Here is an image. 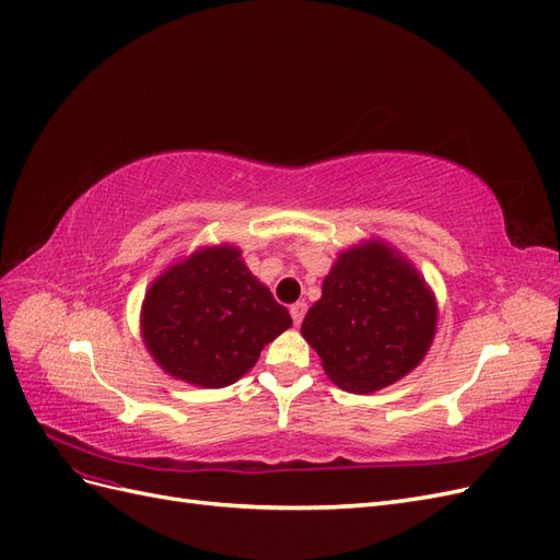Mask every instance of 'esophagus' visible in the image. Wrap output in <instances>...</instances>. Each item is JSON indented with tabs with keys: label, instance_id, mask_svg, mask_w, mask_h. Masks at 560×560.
Instances as JSON below:
<instances>
[{
	"label": "esophagus",
	"instance_id": "1",
	"mask_svg": "<svg viewBox=\"0 0 560 560\" xmlns=\"http://www.w3.org/2000/svg\"><path fill=\"white\" fill-rule=\"evenodd\" d=\"M290 313H292V319H294V325L299 327V325H301V322H303V315H306V303H303V301L294 303V306L290 308Z\"/></svg>",
	"mask_w": 560,
	"mask_h": 560
}]
</instances>
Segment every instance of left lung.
I'll list each match as a JSON object with an SVG mask.
<instances>
[{
	"label": "left lung",
	"instance_id": "left-lung-1",
	"mask_svg": "<svg viewBox=\"0 0 560 560\" xmlns=\"http://www.w3.org/2000/svg\"><path fill=\"white\" fill-rule=\"evenodd\" d=\"M436 315L434 292L418 268L393 245L371 238L338 254L301 336L338 387L369 395L422 362Z\"/></svg>",
	"mask_w": 560,
	"mask_h": 560
}]
</instances>
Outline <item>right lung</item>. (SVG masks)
<instances>
[{
	"label": "right lung",
	"mask_w": 560,
	"mask_h": 560,
	"mask_svg": "<svg viewBox=\"0 0 560 560\" xmlns=\"http://www.w3.org/2000/svg\"><path fill=\"white\" fill-rule=\"evenodd\" d=\"M292 317L249 273L235 245L198 247L167 266L142 301V341L167 376L226 387L257 364L259 352Z\"/></svg>",
	"instance_id": "1"
}]
</instances>
